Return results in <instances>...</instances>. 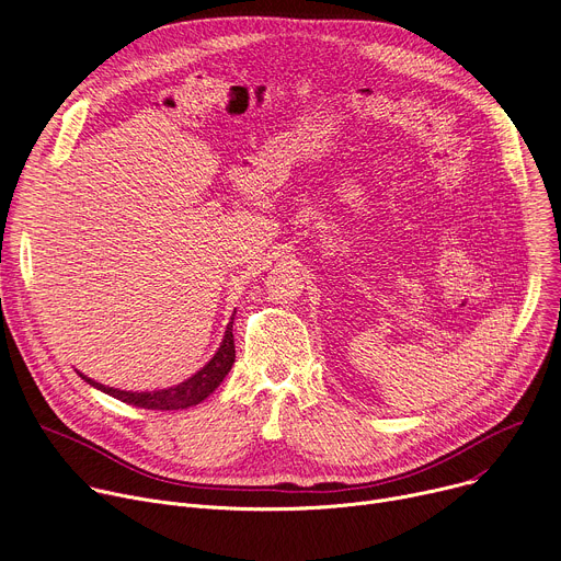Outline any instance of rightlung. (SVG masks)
Returning a JSON list of instances; mask_svg holds the SVG:
<instances>
[{"label":"right lung","instance_id":"1","mask_svg":"<svg viewBox=\"0 0 561 561\" xmlns=\"http://www.w3.org/2000/svg\"><path fill=\"white\" fill-rule=\"evenodd\" d=\"M232 319L226 327L224 340L219 344L217 354L211 356L196 375H192L190 379H184L178 386L171 388H162V390H148V392H131V390H121V388H110V386H102L93 379H89L87 375L79 371V377H82L89 386L102 390L104 394H112L125 404L131 407H139V409H150V411H182V409H190L201 404L205 397H209L219 388V383L226 379V375L230 371L232 363H234V337H232Z\"/></svg>","mask_w":561,"mask_h":561}]
</instances>
